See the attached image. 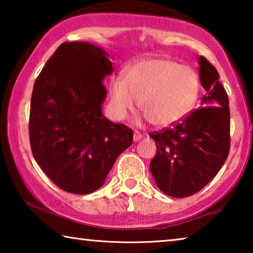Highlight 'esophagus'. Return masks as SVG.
I'll return each instance as SVG.
<instances>
[{
    "label": "esophagus",
    "instance_id": "esophagus-1",
    "mask_svg": "<svg viewBox=\"0 0 253 253\" xmlns=\"http://www.w3.org/2000/svg\"><path fill=\"white\" fill-rule=\"evenodd\" d=\"M142 137H143V135L140 134L139 131H137V130L134 131V140H135V142H137V140H139V139H142Z\"/></svg>",
    "mask_w": 253,
    "mask_h": 253
}]
</instances>
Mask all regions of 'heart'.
I'll use <instances>...</instances> for the list:
<instances>
[{"label": "heart", "instance_id": "obj_1", "mask_svg": "<svg viewBox=\"0 0 253 253\" xmlns=\"http://www.w3.org/2000/svg\"><path fill=\"white\" fill-rule=\"evenodd\" d=\"M200 91L199 75L191 67L172 59L151 58L132 63L124 78L111 80L110 102L115 116L124 119L139 98L145 121L168 127L190 115Z\"/></svg>", "mask_w": 253, "mask_h": 253}]
</instances>
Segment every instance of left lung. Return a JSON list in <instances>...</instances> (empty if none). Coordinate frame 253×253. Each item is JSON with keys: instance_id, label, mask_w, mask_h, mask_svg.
Segmentation results:
<instances>
[{"instance_id": "8db88e82", "label": "left lung", "mask_w": 253, "mask_h": 253, "mask_svg": "<svg viewBox=\"0 0 253 253\" xmlns=\"http://www.w3.org/2000/svg\"><path fill=\"white\" fill-rule=\"evenodd\" d=\"M219 72L200 57L202 107L172 127L154 131L157 152L149 169L158 188L173 198L191 196L219 173L230 152V109Z\"/></svg>"}]
</instances>
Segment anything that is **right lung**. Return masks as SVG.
Here are the masks:
<instances>
[{
  "mask_svg": "<svg viewBox=\"0 0 253 253\" xmlns=\"http://www.w3.org/2000/svg\"><path fill=\"white\" fill-rule=\"evenodd\" d=\"M99 46L65 42L34 83L29 136L34 160L61 190L89 194L132 144V129L101 113L113 63Z\"/></svg>",
  "mask_w": 253,
  "mask_h": 253,
  "instance_id": "1",
  "label": "right lung"
}]
</instances>
